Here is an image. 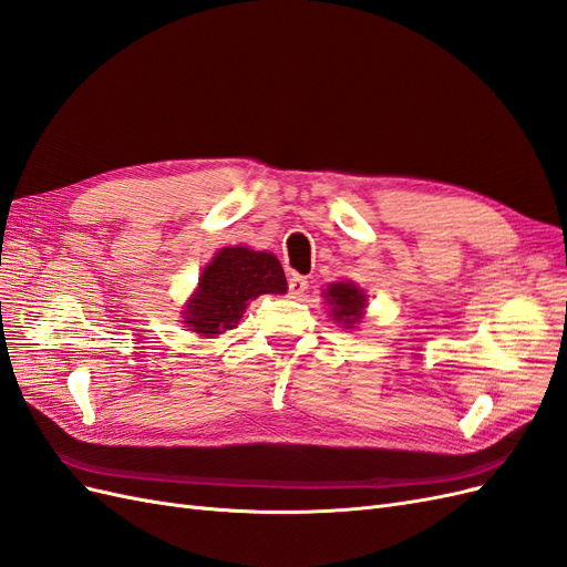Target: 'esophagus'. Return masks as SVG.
<instances>
[{"label":"esophagus","mask_w":567,"mask_h":567,"mask_svg":"<svg viewBox=\"0 0 567 567\" xmlns=\"http://www.w3.org/2000/svg\"><path fill=\"white\" fill-rule=\"evenodd\" d=\"M307 286H310V284H307V279L300 277V274H290V279H288V296H290V298H302Z\"/></svg>","instance_id":"obj_1"}]
</instances>
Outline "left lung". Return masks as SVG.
Masks as SVG:
<instances>
[{
	"instance_id": "8db88e82",
	"label": "left lung",
	"mask_w": 567,
	"mask_h": 567,
	"mask_svg": "<svg viewBox=\"0 0 567 567\" xmlns=\"http://www.w3.org/2000/svg\"><path fill=\"white\" fill-rule=\"evenodd\" d=\"M326 302L331 305V317L333 321L342 323V329H354V323L364 317L367 296L364 290L354 284H331L323 293Z\"/></svg>"
}]
</instances>
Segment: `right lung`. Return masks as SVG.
I'll return each mask as SVG.
<instances>
[{
    "instance_id": "obj_1",
    "label": "right lung",
    "mask_w": 567,
    "mask_h": 567,
    "mask_svg": "<svg viewBox=\"0 0 567 567\" xmlns=\"http://www.w3.org/2000/svg\"><path fill=\"white\" fill-rule=\"evenodd\" d=\"M286 274L277 255L244 246L221 248L203 269L198 288L184 305L188 331L213 338L236 329L250 300L262 293H286Z\"/></svg>"
}]
</instances>
